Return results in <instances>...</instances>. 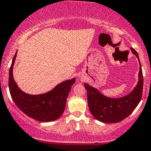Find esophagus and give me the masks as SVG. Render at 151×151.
<instances>
[{
    "label": "esophagus",
    "mask_w": 151,
    "mask_h": 151,
    "mask_svg": "<svg viewBox=\"0 0 151 151\" xmlns=\"http://www.w3.org/2000/svg\"><path fill=\"white\" fill-rule=\"evenodd\" d=\"M81 78V81H83V80H82V78Z\"/></svg>",
    "instance_id": "obj_1"
}]
</instances>
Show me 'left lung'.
<instances>
[{"instance_id":"8db88e82","label":"left lung","mask_w":151,"mask_h":151,"mask_svg":"<svg viewBox=\"0 0 151 151\" xmlns=\"http://www.w3.org/2000/svg\"><path fill=\"white\" fill-rule=\"evenodd\" d=\"M131 51L137 57L139 64L137 83L131 92L124 97L112 98L104 95L97 88L84 83L90 112L99 122L111 124L122 122L132 113L140 102L143 88L142 67L137 52L132 48Z\"/></svg>"}]
</instances>
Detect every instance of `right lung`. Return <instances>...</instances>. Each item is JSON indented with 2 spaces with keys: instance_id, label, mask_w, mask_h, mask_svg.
Segmentation results:
<instances>
[{
  "instance_id": "obj_1",
  "label": "right lung",
  "mask_w": 151,
  "mask_h": 151,
  "mask_svg": "<svg viewBox=\"0 0 151 151\" xmlns=\"http://www.w3.org/2000/svg\"><path fill=\"white\" fill-rule=\"evenodd\" d=\"M15 54L9 70V88L11 96L17 106L24 114L41 122H53L64 113L66 99L76 78L59 83L48 92L41 94H29L23 91L14 79L13 68L17 57Z\"/></svg>"
}]
</instances>
